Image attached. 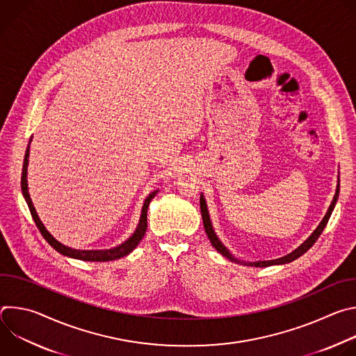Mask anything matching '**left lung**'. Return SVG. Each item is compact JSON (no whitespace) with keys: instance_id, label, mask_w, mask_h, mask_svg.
Segmentation results:
<instances>
[{"instance_id":"8db88e82","label":"left lung","mask_w":356,"mask_h":356,"mask_svg":"<svg viewBox=\"0 0 356 356\" xmlns=\"http://www.w3.org/2000/svg\"><path fill=\"white\" fill-rule=\"evenodd\" d=\"M338 194H339V184H338V187H337L334 200H332V202H331V206H330V209H328L325 217L323 218V221L320 222V225L317 227V229L309 236V239L304 241L296 250H293L291 253H289V255H286V257H283V258H279V259H275V261H259V262H253V264L249 262L248 265L257 266V268H265V266H272V265L289 264V262H291V261L300 258L304 252H307V250L314 245V242L318 239V236H320L321 232L324 231V228H325V225H327V222H328V220H330V217H331V213H332V210H334V207H335V202H337V200H338ZM200 210H201L202 224H204V229H206V234H207V236H209L211 245L221 253V255H224L227 259H229V261H232V262H236V264H242V262H239L238 259H235V258L231 255L229 250H228V249L221 243V241L217 238V235H216V232H214V229H213L211 221H210V216H209L206 200H204V197H202V194H201V197H200ZM245 265H246V264H245Z\"/></svg>"}]
</instances>
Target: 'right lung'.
Returning a JSON list of instances; mask_svg holds the SVG:
<instances>
[{"instance_id":"right-lung-1","label":"right lung","mask_w":356,"mask_h":356,"mask_svg":"<svg viewBox=\"0 0 356 356\" xmlns=\"http://www.w3.org/2000/svg\"><path fill=\"white\" fill-rule=\"evenodd\" d=\"M31 143V142H29ZM28 158H29V145L26 147V152H25V159H24V166H22V176H21V188H22V194L25 197V201L26 204L29 207V211H31V216L38 227V229L40 231L42 236L47 241V243L52 246L54 249H56L59 253H62V255L65 257H69V258H74V259H80V261H88V262H108V261H115V259H120V258H124L127 257L128 253H131L136 245L142 241L145 232H146V227H147V218H146V213H147V207H149V202L150 200L154 198L158 193L154 191L150 193L147 195V198L143 202V207H142V214H140V220H139V224L136 227V231L132 234V236H129V239H127L124 243H121L120 246L117 248H113V249H106V250H79V249H72V248H67L65 246L63 243H60L59 241H56L52 235L49 234V231L44 228V225L42 224V221L39 220L36 211H35V207L32 204V200L29 197V193H28V183H26V168H28Z\"/></svg>"}]
</instances>
